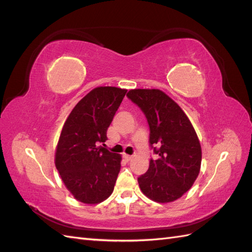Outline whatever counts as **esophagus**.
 Masks as SVG:
<instances>
[{
    "label": "esophagus",
    "mask_w": 252,
    "mask_h": 252,
    "mask_svg": "<svg viewBox=\"0 0 252 252\" xmlns=\"http://www.w3.org/2000/svg\"><path fill=\"white\" fill-rule=\"evenodd\" d=\"M123 158H125V159L126 160V161H130V160H131L133 157L131 156V155H126V154H125V155H123Z\"/></svg>",
    "instance_id": "1"
}]
</instances>
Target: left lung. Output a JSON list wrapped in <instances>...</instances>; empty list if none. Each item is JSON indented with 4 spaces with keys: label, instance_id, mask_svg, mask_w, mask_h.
<instances>
[{
    "label": "left lung",
    "instance_id": "1",
    "mask_svg": "<svg viewBox=\"0 0 252 252\" xmlns=\"http://www.w3.org/2000/svg\"><path fill=\"white\" fill-rule=\"evenodd\" d=\"M127 98L140 107L149 126V146L158 159L149 161L137 181L144 195L157 202H171L194 184L201 164L196 132L181 107L160 90L135 89Z\"/></svg>",
    "mask_w": 252,
    "mask_h": 252
}]
</instances>
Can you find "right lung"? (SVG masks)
Segmentation results:
<instances>
[{
	"instance_id": "obj_1",
	"label": "right lung",
	"mask_w": 252,
	"mask_h": 252,
	"mask_svg": "<svg viewBox=\"0 0 252 252\" xmlns=\"http://www.w3.org/2000/svg\"><path fill=\"white\" fill-rule=\"evenodd\" d=\"M126 90L99 87L79 101L63 126L55 164L68 190L83 203L107 199L121 168V156L99 146Z\"/></svg>"
}]
</instances>
